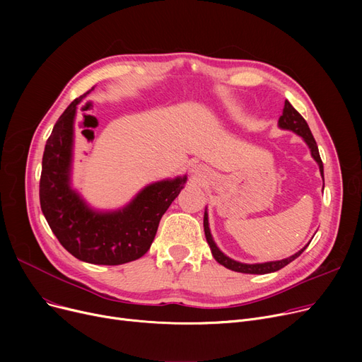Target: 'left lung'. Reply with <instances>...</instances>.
<instances>
[{
    "mask_svg": "<svg viewBox=\"0 0 362 362\" xmlns=\"http://www.w3.org/2000/svg\"><path fill=\"white\" fill-rule=\"evenodd\" d=\"M279 127L280 129H284V130H291L293 133H296L298 136H300L303 139V142H305L311 151V157L315 160V163L318 164L320 167V173H321V177L322 180H325V168H322V161L320 158V152H318V146H317V142L313 136V133L307 124V122L303 120V117L300 116V114L292 107V104L289 101H284V108H283V114L279 119ZM204 232H205V238H206V242L208 245H210V250H211V254L214 257V259L224 265L226 269L229 270H233V272H238V273H246V274H267V273H274L280 269H283L284 265H288L289 262H292L293 259H296L303 251H305L307 246H303V248L300 251H298L296 254H293L292 257H288L284 259H280V261H270V262H261V264H245V262H239V261H235L232 258H229L227 255H224L220 250L218 246L216 245L213 236H211V232H210V224H208V213H206V208H205V213H204Z\"/></svg>",
    "mask_w": 362,
    "mask_h": 362,
    "instance_id": "1",
    "label": "left lung"
}]
</instances>
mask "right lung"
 <instances>
[{"label": "right lung", "instance_id": "obj_1", "mask_svg": "<svg viewBox=\"0 0 362 362\" xmlns=\"http://www.w3.org/2000/svg\"><path fill=\"white\" fill-rule=\"evenodd\" d=\"M90 90L64 110L47 141L40 182L41 210L52 233L73 257L89 264L120 265L148 252L163 214L187 177L151 183L119 210L90 208L71 187L76 110Z\"/></svg>", "mask_w": 362, "mask_h": 362}]
</instances>
